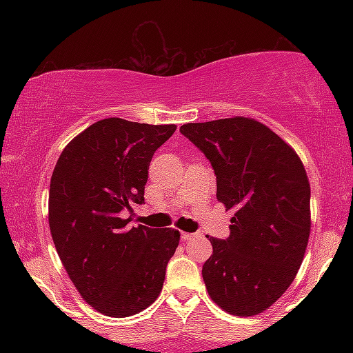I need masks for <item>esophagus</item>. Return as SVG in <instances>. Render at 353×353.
<instances>
[{
    "label": "esophagus",
    "mask_w": 353,
    "mask_h": 353,
    "mask_svg": "<svg viewBox=\"0 0 353 353\" xmlns=\"http://www.w3.org/2000/svg\"><path fill=\"white\" fill-rule=\"evenodd\" d=\"M194 237V234H189V232H181V239L184 242H188V241H190V239Z\"/></svg>",
    "instance_id": "obj_1"
}]
</instances>
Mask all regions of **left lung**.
I'll return each mask as SVG.
<instances>
[{"instance_id": "1", "label": "left lung", "mask_w": 353, "mask_h": 353, "mask_svg": "<svg viewBox=\"0 0 353 353\" xmlns=\"http://www.w3.org/2000/svg\"><path fill=\"white\" fill-rule=\"evenodd\" d=\"M181 132L212 164L217 201L234 210L230 236L210 237L205 289L222 310L259 315L289 289L310 236V184L301 157L245 116L188 123Z\"/></svg>"}]
</instances>
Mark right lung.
<instances>
[{"instance_id":"obj_1","label":"right lung","mask_w":353,"mask_h":353,"mask_svg":"<svg viewBox=\"0 0 353 353\" xmlns=\"http://www.w3.org/2000/svg\"><path fill=\"white\" fill-rule=\"evenodd\" d=\"M176 128L108 117L76 136L52 171V242L81 297L108 317L148 309L179 245V230L129 229L123 219V210L144 204L149 163Z\"/></svg>"}]
</instances>
